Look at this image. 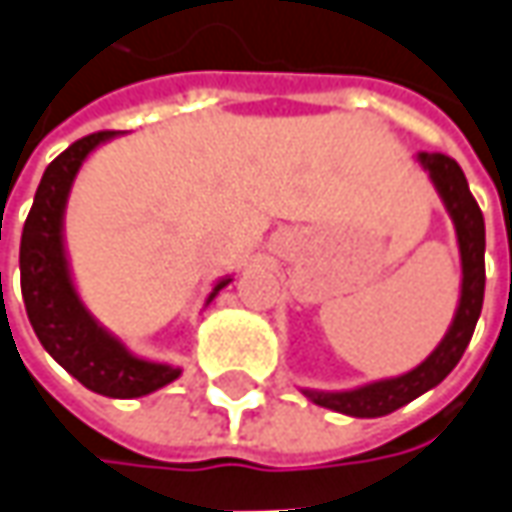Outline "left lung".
<instances>
[{
    "label": "left lung",
    "mask_w": 512,
    "mask_h": 512,
    "mask_svg": "<svg viewBox=\"0 0 512 512\" xmlns=\"http://www.w3.org/2000/svg\"><path fill=\"white\" fill-rule=\"evenodd\" d=\"M416 161L428 172L433 189L445 203L453 229H456L459 260H462L459 303H456L445 337L411 371H405L399 377L374 379V382H365V385L348 388V391L300 388L303 397H309L314 405L337 411V414L357 416V419L394 414L397 408L436 388L456 368V362L462 360L467 343L473 337V328L479 323V314H482V300H485V218H482V209L470 195L465 172L450 155L416 152Z\"/></svg>",
    "instance_id": "8db88e82"
}]
</instances>
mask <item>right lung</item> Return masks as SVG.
Listing matches in <instances>:
<instances>
[{"mask_svg": "<svg viewBox=\"0 0 512 512\" xmlns=\"http://www.w3.org/2000/svg\"><path fill=\"white\" fill-rule=\"evenodd\" d=\"M115 135L124 133L87 135L70 144L45 169L22 229L19 272H22L27 320L47 354L67 374L79 379L84 388L96 391L101 397L135 399L175 382L181 377V368L138 357L110 328L98 323L73 283L70 257L64 246V212H67L73 181L84 167V161L90 158V152L113 141ZM229 283L232 274L221 277L209 291L206 306Z\"/></svg>", "mask_w": 512, "mask_h": 512, "instance_id": "add662e5", "label": "right lung"}]
</instances>
